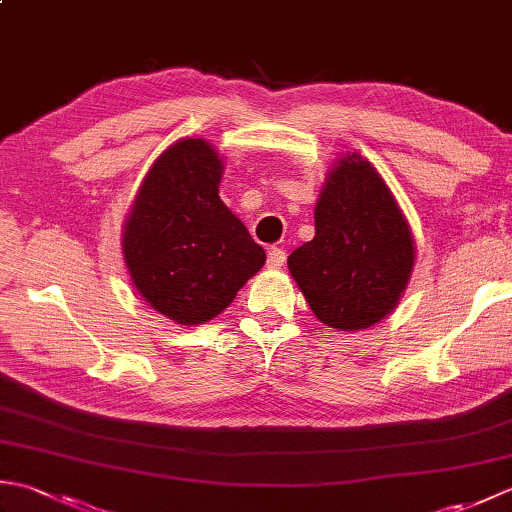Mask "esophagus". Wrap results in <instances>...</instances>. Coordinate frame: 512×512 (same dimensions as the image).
<instances>
[{"label":"esophagus","instance_id":"1","mask_svg":"<svg viewBox=\"0 0 512 512\" xmlns=\"http://www.w3.org/2000/svg\"><path fill=\"white\" fill-rule=\"evenodd\" d=\"M266 264H268V268H281V266H284L286 264V250L284 248H270Z\"/></svg>","mask_w":512,"mask_h":512}]
</instances>
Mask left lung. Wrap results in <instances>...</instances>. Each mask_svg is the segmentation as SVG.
I'll return each mask as SVG.
<instances>
[{
  "mask_svg": "<svg viewBox=\"0 0 512 512\" xmlns=\"http://www.w3.org/2000/svg\"><path fill=\"white\" fill-rule=\"evenodd\" d=\"M411 228L369 160L347 154L325 178L314 209V239L292 250L288 270L321 323L365 330L383 321L405 292Z\"/></svg>",
  "mask_w": 512,
  "mask_h": 512,
  "instance_id": "obj_1",
  "label": "left lung"
}]
</instances>
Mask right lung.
<instances>
[{
  "label": "right lung",
  "mask_w": 512,
  "mask_h": 512,
  "mask_svg": "<svg viewBox=\"0 0 512 512\" xmlns=\"http://www.w3.org/2000/svg\"><path fill=\"white\" fill-rule=\"evenodd\" d=\"M222 171L206 140H178L147 171L125 222L129 277L151 308L180 325L217 317L266 262L220 200Z\"/></svg>",
  "instance_id": "1"
}]
</instances>
